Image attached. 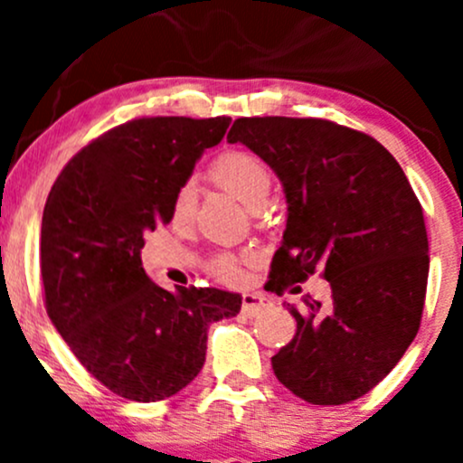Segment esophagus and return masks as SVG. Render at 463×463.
Returning <instances> with one entry per match:
<instances>
[{
    "mask_svg": "<svg viewBox=\"0 0 463 463\" xmlns=\"http://www.w3.org/2000/svg\"><path fill=\"white\" fill-rule=\"evenodd\" d=\"M269 307V300L261 294H243L241 298V313L248 317L259 316V313L265 311Z\"/></svg>",
    "mask_w": 463,
    "mask_h": 463,
    "instance_id": "obj_1",
    "label": "esophagus"
}]
</instances>
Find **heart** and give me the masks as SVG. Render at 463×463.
Instances as JSON below:
<instances>
[{
  "label": "heart",
  "mask_w": 463,
  "mask_h": 463,
  "mask_svg": "<svg viewBox=\"0 0 463 463\" xmlns=\"http://www.w3.org/2000/svg\"><path fill=\"white\" fill-rule=\"evenodd\" d=\"M209 178L220 189L228 191L241 200L252 211L261 209L272 189V174L257 154L250 152H224L211 163ZM195 204H198V189L194 180H187L176 189L172 202V220L176 226H189L194 222ZM217 279L228 285L241 280V259L220 257L213 265Z\"/></svg>",
  "instance_id": "1"
}]
</instances>
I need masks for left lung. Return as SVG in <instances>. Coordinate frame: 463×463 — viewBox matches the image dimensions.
I'll list each match as a JSON object with an SVG mask.
<instances>
[{
	"label": "left lung",
	"instance_id": "8db88e82",
	"mask_svg": "<svg viewBox=\"0 0 463 463\" xmlns=\"http://www.w3.org/2000/svg\"><path fill=\"white\" fill-rule=\"evenodd\" d=\"M228 143L261 156L285 191L265 289L283 294L316 269L331 283L326 305H287L298 328L272 357L276 379L311 405L357 401L401 361L422 317L429 241L405 172L379 141L326 119L241 117Z\"/></svg>",
	"mask_w": 463,
	"mask_h": 463
}]
</instances>
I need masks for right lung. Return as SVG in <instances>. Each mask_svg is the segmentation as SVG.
I'll use <instances>...</instances> for the list:
<instances>
[{
	"label": "right lung",
	"instance_id": "1",
	"mask_svg": "<svg viewBox=\"0 0 463 463\" xmlns=\"http://www.w3.org/2000/svg\"><path fill=\"white\" fill-rule=\"evenodd\" d=\"M228 124L132 119L82 147L47 195V316L80 364L128 401H165L187 387L204 365L209 324L241 309V296L215 287L163 289L141 263L143 235L172 222L174 194Z\"/></svg>",
	"mask_w": 463,
	"mask_h": 463
}]
</instances>
